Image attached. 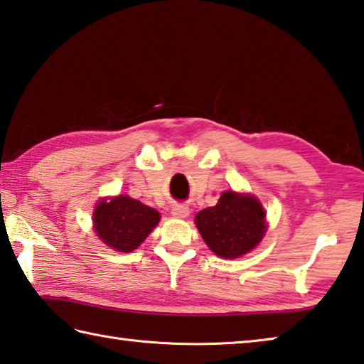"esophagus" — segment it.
<instances>
[{
	"label": "esophagus",
	"mask_w": 364,
	"mask_h": 364,
	"mask_svg": "<svg viewBox=\"0 0 364 364\" xmlns=\"http://www.w3.org/2000/svg\"><path fill=\"white\" fill-rule=\"evenodd\" d=\"M171 214H173L176 218H185V217H188L190 209L183 204H176L173 210H171Z\"/></svg>",
	"instance_id": "1"
}]
</instances>
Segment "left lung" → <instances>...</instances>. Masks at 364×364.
I'll return each instance as SVG.
<instances>
[{
	"instance_id": "left-lung-1",
	"label": "left lung",
	"mask_w": 364,
	"mask_h": 364,
	"mask_svg": "<svg viewBox=\"0 0 364 364\" xmlns=\"http://www.w3.org/2000/svg\"><path fill=\"white\" fill-rule=\"evenodd\" d=\"M204 242L220 258H239L262 242L266 212L255 196L223 191L218 203L195 217Z\"/></svg>"
}]
</instances>
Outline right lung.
<instances>
[{
    "label": "right lung",
    "instance_id": "add662e5",
    "mask_svg": "<svg viewBox=\"0 0 364 364\" xmlns=\"http://www.w3.org/2000/svg\"><path fill=\"white\" fill-rule=\"evenodd\" d=\"M160 222V212L127 195L101 200L93 210V228L106 245L133 252Z\"/></svg>",
    "mask_w": 364,
    "mask_h": 364
}]
</instances>
